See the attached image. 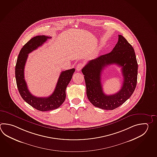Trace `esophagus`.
Segmentation results:
<instances>
[{
  "label": "esophagus",
  "mask_w": 157,
  "mask_h": 157,
  "mask_svg": "<svg viewBox=\"0 0 157 157\" xmlns=\"http://www.w3.org/2000/svg\"><path fill=\"white\" fill-rule=\"evenodd\" d=\"M83 63H79V64H78L77 65V67H76V70L77 71H79L81 70V69L83 67Z\"/></svg>",
  "instance_id": "34e87169"
}]
</instances>
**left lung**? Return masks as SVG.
<instances>
[{"mask_svg":"<svg viewBox=\"0 0 157 157\" xmlns=\"http://www.w3.org/2000/svg\"><path fill=\"white\" fill-rule=\"evenodd\" d=\"M111 64L122 67L124 78L122 88L117 93L107 95L102 91L100 76L102 69ZM138 65L134 50L122 35L112 51L89 61L82 69L84 75L88 99L93 106L112 110L131 97L137 83Z\"/></svg>","mask_w":157,"mask_h":157,"instance_id":"1","label":"left lung"}]
</instances>
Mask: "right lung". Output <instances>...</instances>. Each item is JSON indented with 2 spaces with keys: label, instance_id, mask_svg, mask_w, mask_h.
I'll return each instance as SVG.
<instances>
[{
  "label": "right lung",
  "instance_id": "1",
  "mask_svg": "<svg viewBox=\"0 0 157 157\" xmlns=\"http://www.w3.org/2000/svg\"><path fill=\"white\" fill-rule=\"evenodd\" d=\"M51 37L37 36L31 39L23 46L19 52L15 68L17 86L21 96L25 101L33 108L40 111H47L58 109L65 99V90L71 82L75 69L61 72L54 92L48 97H37L29 91L25 79L24 70L28 54L44 44Z\"/></svg>",
  "mask_w": 157,
  "mask_h": 157
}]
</instances>
